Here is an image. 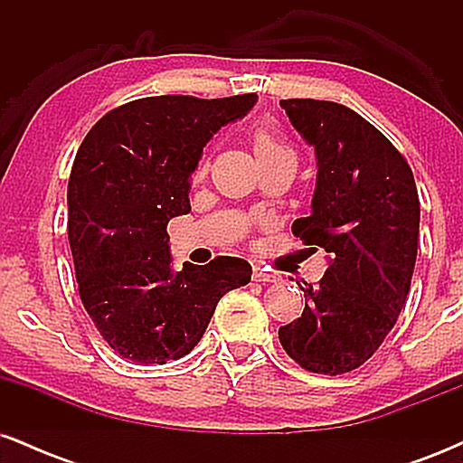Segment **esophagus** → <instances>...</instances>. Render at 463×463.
Segmentation results:
<instances>
[{
	"label": "esophagus",
	"mask_w": 463,
	"mask_h": 463,
	"mask_svg": "<svg viewBox=\"0 0 463 463\" xmlns=\"http://www.w3.org/2000/svg\"><path fill=\"white\" fill-rule=\"evenodd\" d=\"M254 280L259 283H279V274L269 272L268 268H261V265H254Z\"/></svg>",
	"instance_id": "obj_1"
}]
</instances>
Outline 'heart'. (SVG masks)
<instances>
[{
  "label": "heart",
  "mask_w": 463,
  "mask_h": 463,
  "mask_svg": "<svg viewBox=\"0 0 463 463\" xmlns=\"http://www.w3.org/2000/svg\"><path fill=\"white\" fill-rule=\"evenodd\" d=\"M252 147L257 158L279 156V154H294L291 147L287 146L283 135L276 128H272V126H259V128L252 132Z\"/></svg>",
  "instance_id": "1"
}]
</instances>
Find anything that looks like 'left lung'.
Instances as JSON below:
<instances>
[{
    "label": "left lung",
    "mask_w": 463,
    "mask_h": 463,
    "mask_svg": "<svg viewBox=\"0 0 463 463\" xmlns=\"http://www.w3.org/2000/svg\"><path fill=\"white\" fill-rule=\"evenodd\" d=\"M316 147L311 215L291 232L328 254L317 285H300L305 311L279 328L285 353L317 374H346L379 350L405 305L418 254L420 200L411 167L348 106L280 99Z\"/></svg>",
    "instance_id": "obj_1"
}]
</instances>
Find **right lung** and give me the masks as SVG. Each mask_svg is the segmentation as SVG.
<instances>
[{
  "instance_id": "1",
  "label": "right lung",
  "mask_w": 463,
  "mask_h": 463,
  "mask_svg": "<svg viewBox=\"0 0 463 463\" xmlns=\"http://www.w3.org/2000/svg\"><path fill=\"white\" fill-rule=\"evenodd\" d=\"M257 93L158 95L106 113L84 137L67 187L80 300L119 357L167 364L194 350L226 291L248 285L237 257L172 269L167 222L191 211L202 147Z\"/></svg>"
}]
</instances>
